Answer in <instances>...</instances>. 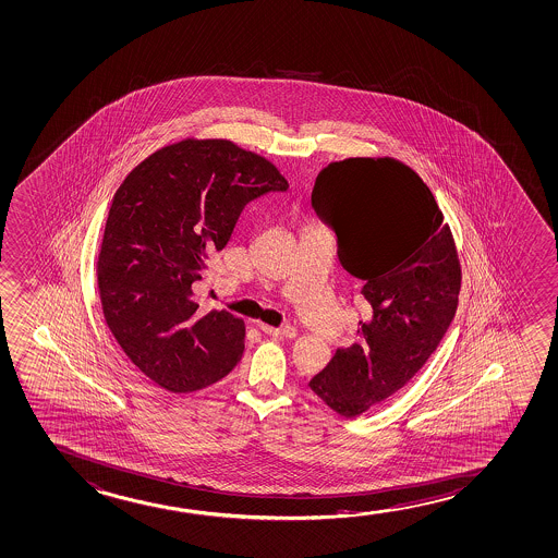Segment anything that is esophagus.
I'll return each instance as SVG.
<instances>
[{
  "mask_svg": "<svg viewBox=\"0 0 558 558\" xmlns=\"http://www.w3.org/2000/svg\"><path fill=\"white\" fill-rule=\"evenodd\" d=\"M259 329L264 331V333L271 335V337H279V339H294L299 331L291 327V325H287V327H269L266 324H259Z\"/></svg>",
  "mask_w": 558,
  "mask_h": 558,
  "instance_id": "34e87169",
  "label": "esophagus"
}]
</instances>
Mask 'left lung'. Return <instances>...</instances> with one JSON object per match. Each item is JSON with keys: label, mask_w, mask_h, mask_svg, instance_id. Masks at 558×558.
I'll return each instance as SVG.
<instances>
[{"label": "left lung", "mask_w": 558, "mask_h": 558, "mask_svg": "<svg viewBox=\"0 0 558 558\" xmlns=\"http://www.w3.org/2000/svg\"><path fill=\"white\" fill-rule=\"evenodd\" d=\"M312 206L339 239L342 267L364 281L372 317L310 389L344 417L391 399L424 367L457 314L460 259L429 186L392 158L322 169Z\"/></svg>", "instance_id": "1"}]
</instances>
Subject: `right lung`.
Instances as JSON below:
<instances>
[{
	"instance_id": "1",
	"label": "right lung",
	"mask_w": 558,
	"mask_h": 558,
	"mask_svg": "<svg viewBox=\"0 0 558 558\" xmlns=\"http://www.w3.org/2000/svg\"><path fill=\"white\" fill-rule=\"evenodd\" d=\"M287 189L269 159L223 138L169 144L117 189L96 264L101 310L119 347L159 387L198 391L241 362L244 322L201 312L194 283L244 206Z\"/></svg>"
}]
</instances>
